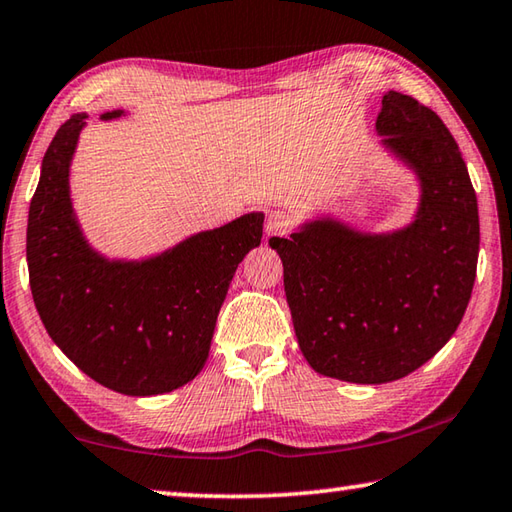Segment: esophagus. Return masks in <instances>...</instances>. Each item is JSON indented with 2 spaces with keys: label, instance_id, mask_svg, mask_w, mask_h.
<instances>
[{
  "label": "esophagus",
  "instance_id": "34e87169",
  "mask_svg": "<svg viewBox=\"0 0 512 512\" xmlns=\"http://www.w3.org/2000/svg\"><path fill=\"white\" fill-rule=\"evenodd\" d=\"M291 219L287 212H271L268 214V219L264 223V230H266V237H277V235H284V232L289 230Z\"/></svg>",
  "mask_w": 512,
  "mask_h": 512
}]
</instances>
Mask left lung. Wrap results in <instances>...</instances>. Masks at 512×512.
I'll list each match as a JSON object with an SVG mask.
<instances>
[{"mask_svg": "<svg viewBox=\"0 0 512 512\" xmlns=\"http://www.w3.org/2000/svg\"><path fill=\"white\" fill-rule=\"evenodd\" d=\"M386 149L418 173L415 221L363 235L334 219L271 244L309 366L352 384H386L418 370L452 339L479 257V207L458 144L436 112L386 92L377 117Z\"/></svg>", "mask_w": 512, "mask_h": 512, "instance_id": "1", "label": "left lung"}]
</instances>
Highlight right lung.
Here are the masks:
<instances>
[{
  "mask_svg": "<svg viewBox=\"0 0 512 512\" xmlns=\"http://www.w3.org/2000/svg\"><path fill=\"white\" fill-rule=\"evenodd\" d=\"M83 126L85 115L69 117L42 158L27 225L33 302L51 341L101 386L137 397L176 391L205 366L232 275L262 241L264 214L198 232L144 262H110L83 239L69 201Z\"/></svg>",
  "mask_w": 512,
  "mask_h": 512,
  "instance_id": "obj_1",
  "label": "right lung"
}]
</instances>
